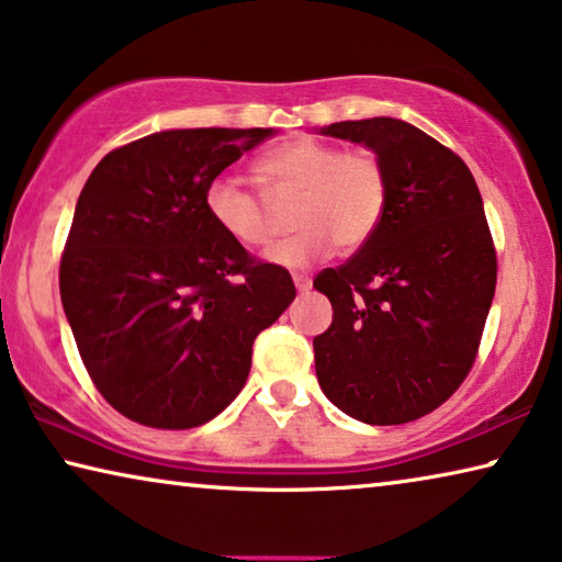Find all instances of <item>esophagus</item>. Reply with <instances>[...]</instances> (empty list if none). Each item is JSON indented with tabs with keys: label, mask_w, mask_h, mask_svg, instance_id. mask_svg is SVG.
Here are the masks:
<instances>
[{
	"label": "esophagus",
	"mask_w": 562,
	"mask_h": 562,
	"mask_svg": "<svg viewBox=\"0 0 562 562\" xmlns=\"http://www.w3.org/2000/svg\"><path fill=\"white\" fill-rule=\"evenodd\" d=\"M292 282H295L300 295H305V292L310 290V284H313V282H310L307 274H292Z\"/></svg>",
	"instance_id": "esophagus-1"
}]
</instances>
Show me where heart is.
<instances>
[{
  "label": "heart",
  "instance_id": "obj_1",
  "mask_svg": "<svg viewBox=\"0 0 562 562\" xmlns=\"http://www.w3.org/2000/svg\"><path fill=\"white\" fill-rule=\"evenodd\" d=\"M268 199L295 194L290 227L295 234L270 252L274 265L307 267L338 245L342 252L363 247L379 229L389 201V176L371 148H342L330 140L297 136L257 161ZM206 214L229 239L249 249L274 237L270 201L220 176L206 187Z\"/></svg>",
  "mask_w": 562,
  "mask_h": 562
}]
</instances>
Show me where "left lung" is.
I'll return each instance as SVG.
<instances>
[{"label": "left lung", "mask_w": 562, "mask_h": 562, "mask_svg": "<svg viewBox=\"0 0 562 562\" xmlns=\"http://www.w3.org/2000/svg\"><path fill=\"white\" fill-rule=\"evenodd\" d=\"M323 133L375 150L389 201L373 237L313 280L333 305L313 340L317 381L358 422H416L464 383L495 297L480 189L454 150L412 123L342 121Z\"/></svg>", "instance_id": "obj_1"}]
</instances>
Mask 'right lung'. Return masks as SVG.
Returning <instances> with one entry per match:
<instances>
[{
    "instance_id": "add662e5",
    "label": "right lung",
    "mask_w": 562,
    "mask_h": 562,
    "mask_svg": "<svg viewBox=\"0 0 562 562\" xmlns=\"http://www.w3.org/2000/svg\"><path fill=\"white\" fill-rule=\"evenodd\" d=\"M270 128L161 131L100 161L75 206L60 297L86 371L115 412L194 429L245 386L255 338L295 297L206 214V187Z\"/></svg>"
}]
</instances>
